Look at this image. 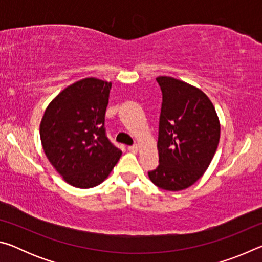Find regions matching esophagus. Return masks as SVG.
<instances>
[{
	"label": "esophagus",
	"mask_w": 262,
	"mask_h": 262,
	"mask_svg": "<svg viewBox=\"0 0 262 262\" xmlns=\"http://www.w3.org/2000/svg\"><path fill=\"white\" fill-rule=\"evenodd\" d=\"M128 150H129L130 152H136L137 150H139V145H137V144L129 145V147H128Z\"/></svg>",
	"instance_id": "1"
}]
</instances>
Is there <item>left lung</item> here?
Segmentation results:
<instances>
[{
	"mask_svg": "<svg viewBox=\"0 0 262 262\" xmlns=\"http://www.w3.org/2000/svg\"><path fill=\"white\" fill-rule=\"evenodd\" d=\"M156 81L163 95L159 165L148 174L157 187L176 192L205 173L219 145L221 126L214 105L200 89L168 76Z\"/></svg>",
	"mask_w": 262,
	"mask_h": 262,
	"instance_id": "obj_1",
	"label": "left lung"
}]
</instances>
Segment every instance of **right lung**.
I'll use <instances>...</instances> for the list:
<instances>
[{
    "label": "right lung",
    "instance_id": "1",
    "mask_svg": "<svg viewBox=\"0 0 262 262\" xmlns=\"http://www.w3.org/2000/svg\"><path fill=\"white\" fill-rule=\"evenodd\" d=\"M112 83L84 78L48 105L40 123L48 161L69 185L91 188L107 178L121 156L106 136L105 113Z\"/></svg>",
    "mask_w": 262,
    "mask_h": 262
}]
</instances>
